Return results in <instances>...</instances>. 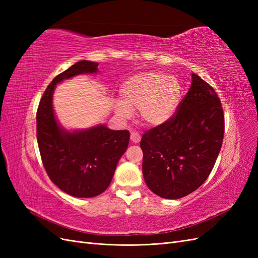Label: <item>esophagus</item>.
I'll use <instances>...</instances> for the list:
<instances>
[{
	"label": "esophagus",
	"mask_w": 258,
	"mask_h": 258,
	"mask_svg": "<svg viewBox=\"0 0 258 258\" xmlns=\"http://www.w3.org/2000/svg\"><path fill=\"white\" fill-rule=\"evenodd\" d=\"M130 140L132 143H139L140 141H141V136H140L138 132H131Z\"/></svg>",
	"instance_id": "34e87169"
}]
</instances>
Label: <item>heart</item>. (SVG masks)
Instances as JSON below:
<instances>
[{"instance_id": "obj_1", "label": "heart", "mask_w": 258, "mask_h": 258, "mask_svg": "<svg viewBox=\"0 0 258 258\" xmlns=\"http://www.w3.org/2000/svg\"><path fill=\"white\" fill-rule=\"evenodd\" d=\"M120 102L115 114L122 120L129 119L138 110L139 118L146 126L157 128L172 120L183 99V85L173 75L147 72L135 75L119 89Z\"/></svg>"}]
</instances>
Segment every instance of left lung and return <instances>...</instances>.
<instances>
[{
    "label": "left lung",
    "instance_id": "obj_1",
    "mask_svg": "<svg viewBox=\"0 0 258 258\" xmlns=\"http://www.w3.org/2000/svg\"><path fill=\"white\" fill-rule=\"evenodd\" d=\"M224 113L211 86L191 73V85L174 118L142 137L143 176L148 188L179 199L205 183L220 154Z\"/></svg>",
    "mask_w": 258,
    "mask_h": 258
}]
</instances>
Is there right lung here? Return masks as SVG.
<instances>
[{
  "label": "right lung",
  "mask_w": 258,
  "mask_h": 258,
  "mask_svg": "<svg viewBox=\"0 0 258 258\" xmlns=\"http://www.w3.org/2000/svg\"><path fill=\"white\" fill-rule=\"evenodd\" d=\"M98 66L82 60L54 77L36 113L37 144L46 172L61 190L77 198L96 197L110 186L130 139L128 130H112L105 124L69 131L56 118L52 96L57 84L76 75L96 74Z\"/></svg>",
  "instance_id": "obj_1"
}]
</instances>
